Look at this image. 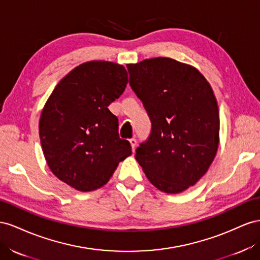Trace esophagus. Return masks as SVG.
<instances>
[{
	"mask_svg": "<svg viewBox=\"0 0 260 260\" xmlns=\"http://www.w3.org/2000/svg\"><path fill=\"white\" fill-rule=\"evenodd\" d=\"M129 144H131V147H132V150L135 151V147L137 145V140L135 138H131L129 139Z\"/></svg>",
	"mask_w": 260,
	"mask_h": 260,
	"instance_id": "34e87169",
	"label": "esophagus"
}]
</instances>
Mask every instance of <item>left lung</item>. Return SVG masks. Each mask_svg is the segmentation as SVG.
<instances>
[{
	"label": "left lung",
	"mask_w": 260,
	"mask_h": 260,
	"mask_svg": "<svg viewBox=\"0 0 260 260\" xmlns=\"http://www.w3.org/2000/svg\"><path fill=\"white\" fill-rule=\"evenodd\" d=\"M129 85L151 121L135 158L161 191L179 194L208 171L219 146V109L210 84L194 66L170 57L127 64Z\"/></svg>",
	"instance_id": "1"
}]
</instances>
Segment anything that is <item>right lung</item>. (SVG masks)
<instances>
[{"instance_id":"right-lung-1","label":"right lung","mask_w":260,"mask_h":260,"mask_svg":"<svg viewBox=\"0 0 260 260\" xmlns=\"http://www.w3.org/2000/svg\"><path fill=\"white\" fill-rule=\"evenodd\" d=\"M123 65L90 61L63 77L43 107L39 136L44 158L58 180L79 191L107 184L118 163L132 154L118 136L108 107L127 85Z\"/></svg>"}]
</instances>
